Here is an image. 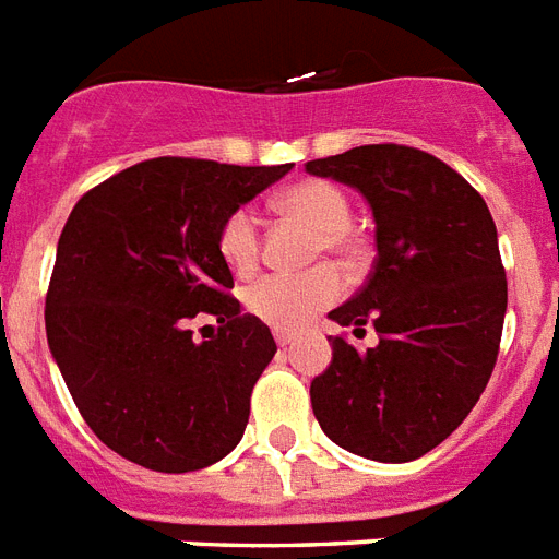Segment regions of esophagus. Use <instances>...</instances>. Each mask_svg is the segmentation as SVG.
<instances>
[{
    "label": "esophagus",
    "mask_w": 559,
    "mask_h": 559,
    "mask_svg": "<svg viewBox=\"0 0 559 559\" xmlns=\"http://www.w3.org/2000/svg\"><path fill=\"white\" fill-rule=\"evenodd\" d=\"M275 343H278L281 348L293 346V334H287V331H275Z\"/></svg>",
    "instance_id": "34e87169"
}]
</instances>
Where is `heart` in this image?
<instances>
[{"label": "heart", "instance_id": "obj_1", "mask_svg": "<svg viewBox=\"0 0 559 559\" xmlns=\"http://www.w3.org/2000/svg\"><path fill=\"white\" fill-rule=\"evenodd\" d=\"M275 204L281 213L301 219L319 234V254L328 251L340 263H355L360 258V240L348 228L352 202L336 185L319 181V178L298 181L287 187L275 199ZM219 254L234 275H249L254 270L258 254H261V228H258V216L249 207H237L223 223ZM340 296H343V275L334 266H317L298 275L270 272L246 287L242 301H246V310L263 322L293 331L305 325L317 310L334 305Z\"/></svg>", "mask_w": 559, "mask_h": 559}]
</instances>
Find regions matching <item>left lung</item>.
Wrapping results in <instances>:
<instances>
[{
	"mask_svg": "<svg viewBox=\"0 0 559 559\" xmlns=\"http://www.w3.org/2000/svg\"><path fill=\"white\" fill-rule=\"evenodd\" d=\"M355 187L374 216L372 275L328 317L378 346L331 336L310 383L313 416L340 449L407 463L437 449L487 390L507 313V278L487 202L440 157L395 143L305 164Z\"/></svg>",
	"mask_w": 559,
	"mask_h": 559,
	"instance_id": "1",
	"label": "left lung"
}]
</instances>
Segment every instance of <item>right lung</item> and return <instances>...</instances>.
<instances>
[{"label":"right lung","mask_w":559,"mask_h":559,"mask_svg":"<svg viewBox=\"0 0 559 559\" xmlns=\"http://www.w3.org/2000/svg\"><path fill=\"white\" fill-rule=\"evenodd\" d=\"M289 173L152 157L72 207L46 293V340L72 402L119 457L195 472L242 440L251 390L278 346L228 296L219 228ZM221 322L192 340L189 319Z\"/></svg>","instance_id":"add662e5"}]
</instances>
